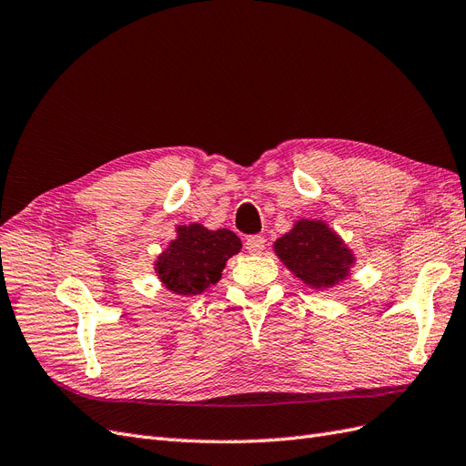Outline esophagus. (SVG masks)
I'll return each instance as SVG.
<instances>
[{
	"mask_svg": "<svg viewBox=\"0 0 466 466\" xmlns=\"http://www.w3.org/2000/svg\"><path fill=\"white\" fill-rule=\"evenodd\" d=\"M266 247V238L262 235H250L245 241V248L250 252V255H260Z\"/></svg>",
	"mask_w": 466,
	"mask_h": 466,
	"instance_id": "esophagus-1",
	"label": "esophagus"
}]
</instances>
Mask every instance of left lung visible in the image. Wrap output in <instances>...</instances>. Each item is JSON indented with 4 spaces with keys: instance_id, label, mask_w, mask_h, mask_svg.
Masks as SVG:
<instances>
[{
    "instance_id": "left-lung-1",
    "label": "left lung",
    "mask_w": 466,
    "mask_h": 466,
    "mask_svg": "<svg viewBox=\"0 0 466 466\" xmlns=\"http://www.w3.org/2000/svg\"><path fill=\"white\" fill-rule=\"evenodd\" d=\"M276 255L311 288H330L348 276L354 264L351 252L322 221L301 219L278 238Z\"/></svg>"
}]
</instances>
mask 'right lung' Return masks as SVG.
Instances as JSON below:
<instances>
[{
    "label": "right lung",
    "instance_id": "right-lung-1",
    "mask_svg": "<svg viewBox=\"0 0 466 466\" xmlns=\"http://www.w3.org/2000/svg\"><path fill=\"white\" fill-rule=\"evenodd\" d=\"M241 250V241L229 229L209 231L202 225L177 228V238L159 257L155 270L168 291L182 298L200 295L221 278V270Z\"/></svg>",
    "mask_w": 466,
    "mask_h": 466
}]
</instances>
